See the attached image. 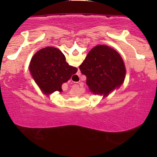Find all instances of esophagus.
<instances>
[{"mask_svg": "<svg viewBox=\"0 0 157 157\" xmlns=\"http://www.w3.org/2000/svg\"><path fill=\"white\" fill-rule=\"evenodd\" d=\"M74 77H75V81H78V78H79V76L78 74L77 75H74ZM76 83H77V82H76Z\"/></svg>", "mask_w": 157, "mask_h": 157, "instance_id": "34e87169", "label": "esophagus"}]
</instances>
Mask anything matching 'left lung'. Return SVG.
<instances>
[{"label": "left lung", "instance_id": "1", "mask_svg": "<svg viewBox=\"0 0 157 157\" xmlns=\"http://www.w3.org/2000/svg\"><path fill=\"white\" fill-rule=\"evenodd\" d=\"M86 84L94 94L107 96L124 81L126 68L119 53L106 45L91 49L79 66Z\"/></svg>", "mask_w": 157, "mask_h": 157}]
</instances>
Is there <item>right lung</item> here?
Wrapping results in <instances>:
<instances>
[{
	"mask_svg": "<svg viewBox=\"0 0 157 157\" xmlns=\"http://www.w3.org/2000/svg\"><path fill=\"white\" fill-rule=\"evenodd\" d=\"M29 71L43 93L48 95L54 91L61 92L62 84L76 74L77 68L68 65L59 49L48 46L33 55Z\"/></svg>",
	"mask_w": 157,
	"mask_h": 157,
	"instance_id": "1",
	"label": "right lung"
}]
</instances>
